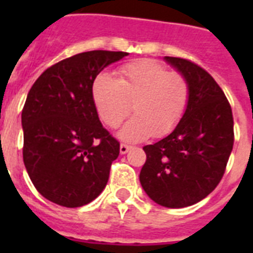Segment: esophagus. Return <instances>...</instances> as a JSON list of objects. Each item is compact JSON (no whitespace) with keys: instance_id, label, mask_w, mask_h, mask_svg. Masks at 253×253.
<instances>
[{"instance_id":"34e87169","label":"esophagus","mask_w":253,"mask_h":253,"mask_svg":"<svg viewBox=\"0 0 253 253\" xmlns=\"http://www.w3.org/2000/svg\"><path fill=\"white\" fill-rule=\"evenodd\" d=\"M128 150H130V146H127V144H125V143H122L121 144V147H119V151H121V154L125 155L128 152Z\"/></svg>"}]
</instances>
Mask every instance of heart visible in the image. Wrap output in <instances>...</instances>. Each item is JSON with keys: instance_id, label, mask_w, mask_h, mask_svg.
<instances>
[{"instance_id": "1", "label": "heart", "mask_w": 253, "mask_h": 253, "mask_svg": "<svg viewBox=\"0 0 253 253\" xmlns=\"http://www.w3.org/2000/svg\"><path fill=\"white\" fill-rule=\"evenodd\" d=\"M91 99L99 118L115 128L131 113L135 114L121 131L128 142L152 135L163 138L181 122L190 99V85L184 75L169 72L152 59L131 61L119 68L118 80L99 73L91 83Z\"/></svg>"}]
</instances>
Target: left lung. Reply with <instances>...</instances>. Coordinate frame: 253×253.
Returning a JSON list of instances; mask_svg holds the SVG:
<instances>
[{
    "instance_id": "left-lung-1",
    "label": "left lung",
    "mask_w": 253,
    "mask_h": 253,
    "mask_svg": "<svg viewBox=\"0 0 253 253\" xmlns=\"http://www.w3.org/2000/svg\"><path fill=\"white\" fill-rule=\"evenodd\" d=\"M166 60L186 77L190 99L178 126L143 147L147 159L139 180L156 204L180 209L204 200L222 180L234 146V118L210 73L188 59Z\"/></svg>"
}]
</instances>
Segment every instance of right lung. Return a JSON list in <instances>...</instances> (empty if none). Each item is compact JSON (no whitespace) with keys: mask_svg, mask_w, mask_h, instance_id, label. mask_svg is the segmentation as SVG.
Instances as JSON below:
<instances>
[{"mask_svg":"<svg viewBox=\"0 0 253 253\" xmlns=\"http://www.w3.org/2000/svg\"><path fill=\"white\" fill-rule=\"evenodd\" d=\"M128 53L87 51L47 68L22 110L23 163L34 186L53 204L80 208L99 196L119 142L99 122L91 83Z\"/></svg>","mask_w":253,"mask_h":253,"instance_id":"add662e5","label":"right lung"}]
</instances>
